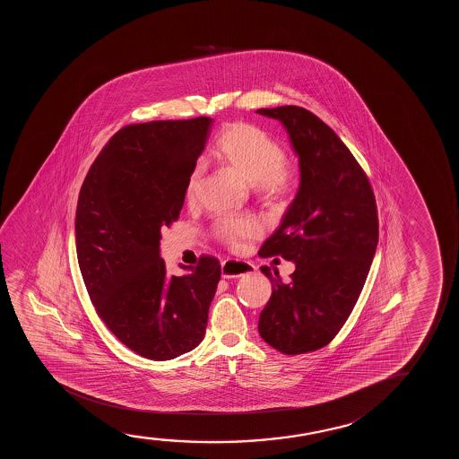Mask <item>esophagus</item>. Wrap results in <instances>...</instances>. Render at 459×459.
Segmentation results:
<instances>
[{"mask_svg": "<svg viewBox=\"0 0 459 459\" xmlns=\"http://www.w3.org/2000/svg\"><path fill=\"white\" fill-rule=\"evenodd\" d=\"M254 271H255V266L251 262L237 260V258H229L221 264V273L224 279L245 276V274H251Z\"/></svg>", "mask_w": 459, "mask_h": 459, "instance_id": "34e87169", "label": "esophagus"}]
</instances>
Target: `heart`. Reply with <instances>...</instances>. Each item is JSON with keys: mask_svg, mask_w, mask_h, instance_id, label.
<instances>
[{"mask_svg": "<svg viewBox=\"0 0 459 459\" xmlns=\"http://www.w3.org/2000/svg\"><path fill=\"white\" fill-rule=\"evenodd\" d=\"M212 155L251 183L264 201H282L295 188L298 172L293 164L285 161L282 144L249 122L222 126L214 139ZM202 177L204 168L197 164L186 178L185 199L188 204L199 195ZM213 233L226 245L235 246L241 239L257 235L258 224L246 216H221L214 221Z\"/></svg>", "mask_w": 459, "mask_h": 459, "instance_id": "heart-1", "label": "heart"}]
</instances>
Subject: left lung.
<instances>
[{
    "mask_svg": "<svg viewBox=\"0 0 459 459\" xmlns=\"http://www.w3.org/2000/svg\"><path fill=\"white\" fill-rule=\"evenodd\" d=\"M257 113L282 122L301 169L295 201L258 251L296 264L289 283L260 268L274 285L258 333L283 354L316 351L339 333L364 289L379 235L377 199L360 164L320 117L291 105Z\"/></svg>",
    "mask_w": 459,
    "mask_h": 459,
    "instance_id": "left-lung-1",
    "label": "left lung"
}]
</instances>
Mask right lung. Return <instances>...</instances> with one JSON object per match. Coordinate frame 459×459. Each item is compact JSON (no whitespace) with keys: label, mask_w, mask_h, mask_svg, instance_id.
<instances>
[{"label":"right lung","mask_w":459,"mask_h":459,"mask_svg":"<svg viewBox=\"0 0 459 459\" xmlns=\"http://www.w3.org/2000/svg\"><path fill=\"white\" fill-rule=\"evenodd\" d=\"M210 117L120 128L89 169L76 205V255L95 312L132 351L169 360L207 327L220 260L202 255L185 276L160 257L161 229L178 220Z\"/></svg>","instance_id":"add662e5"}]
</instances>
